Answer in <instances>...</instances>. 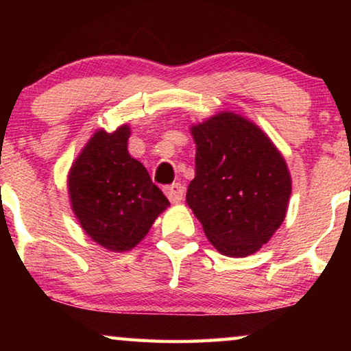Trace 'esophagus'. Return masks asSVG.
Listing matches in <instances>:
<instances>
[{
  "instance_id": "1",
  "label": "esophagus",
  "mask_w": 351,
  "mask_h": 351,
  "mask_svg": "<svg viewBox=\"0 0 351 351\" xmlns=\"http://www.w3.org/2000/svg\"><path fill=\"white\" fill-rule=\"evenodd\" d=\"M166 196L171 203H179L184 198V186L180 184H171L166 186Z\"/></svg>"
}]
</instances>
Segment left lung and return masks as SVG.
Returning <instances> with one entry per match:
<instances>
[{"instance_id":"8db88e82","label":"left lung","mask_w":351,"mask_h":351,"mask_svg":"<svg viewBox=\"0 0 351 351\" xmlns=\"http://www.w3.org/2000/svg\"><path fill=\"white\" fill-rule=\"evenodd\" d=\"M195 179L186 203L220 254L246 257L286 217L291 176L285 158L256 124L234 113L191 128Z\"/></svg>"}]
</instances>
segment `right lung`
<instances>
[{"label":"right lung","instance_id":"add662e5","mask_svg":"<svg viewBox=\"0 0 351 351\" xmlns=\"http://www.w3.org/2000/svg\"><path fill=\"white\" fill-rule=\"evenodd\" d=\"M129 128L99 131L76 158L69 193L86 233L110 251H129L148 233L169 201L142 162L128 153Z\"/></svg>","mask_w":351,"mask_h":351}]
</instances>
